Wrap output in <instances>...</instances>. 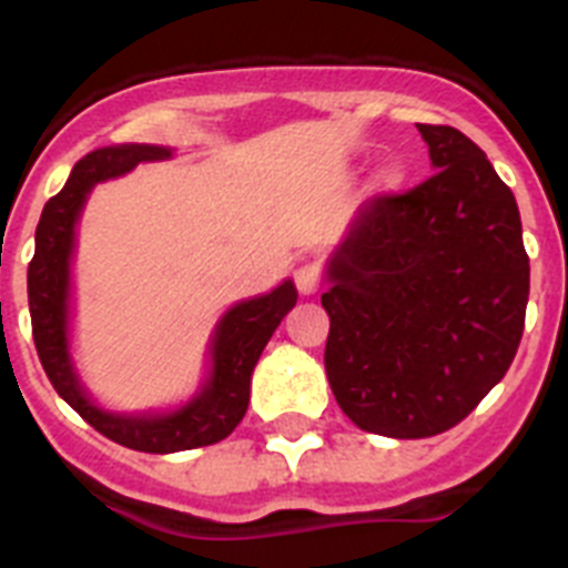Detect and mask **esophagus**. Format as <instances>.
Returning <instances> with one entry per match:
<instances>
[{
    "instance_id": "34e87169",
    "label": "esophagus",
    "mask_w": 568,
    "mask_h": 568,
    "mask_svg": "<svg viewBox=\"0 0 568 568\" xmlns=\"http://www.w3.org/2000/svg\"><path fill=\"white\" fill-rule=\"evenodd\" d=\"M295 287L301 295H313L321 287V267L318 261H304L298 270H295Z\"/></svg>"
}]
</instances>
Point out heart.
Wrapping results in <instances>:
<instances>
[{"label":"heart","mask_w":568,"mask_h":568,"mask_svg":"<svg viewBox=\"0 0 568 568\" xmlns=\"http://www.w3.org/2000/svg\"><path fill=\"white\" fill-rule=\"evenodd\" d=\"M400 179H404V170H400L398 164H386L378 173V182L384 184V187H398Z\"/></svg>","instance_id":"heart-1"}]
</instances>
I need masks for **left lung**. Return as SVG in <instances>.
Here are the masks:
<instances>
[{
  "label": "left lung",
  "instance_id": "1",
  "mask_svg": "<svg viewBox=\"0 0 568 568\" xmlns=\"http://www.w3.org/2000/svg\"><path fill=\"white\" fill-rule=\"evenodd\" d=\"M418 130L435 173L358 210L321 295L335 400L358 429L386 438L460 424L509 369L529 301L511 190L460 130Z\"/></svg>",
  "mask_w": 568,
  "mask_h": 568
}]
</instances>
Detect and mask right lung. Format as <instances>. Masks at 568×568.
<instances>
[{"label": "right lung", "instance_id": "1", "mask_svg": "<svg viewBox=\"0 0 568 568\" xmlns=\"http://www.w3.org/2000/svg\"><path fill=\"white\" fill-rule=\"evenodd\" d=\"M168 148L155 144H122L102 148L79 159L64 187L42 210L37 227V253L28 264V304L33 324V344L50 384L97 433L135 453H182L227 438L241 424L250 404V375L261 349L273 338L281 318L295 307L298 290L284 281L273 293L241 301L227 310L213 344H210L207 384L182 409L164 415H119L104 413L79 384L68 346V301H70V255L77 241V222L88 193L99 182L124 175L139 162L168 159Z\"/></svg>", "mask_w": 568, "mask_h": 568}]
</instances>
